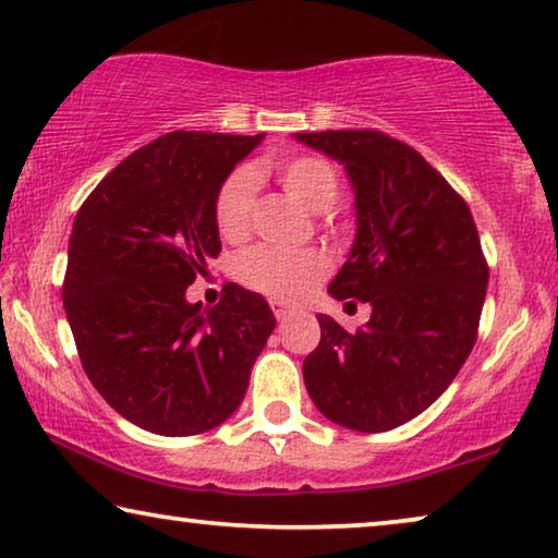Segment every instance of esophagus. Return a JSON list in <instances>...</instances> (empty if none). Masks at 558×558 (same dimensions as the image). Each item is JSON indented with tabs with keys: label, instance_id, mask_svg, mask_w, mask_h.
<instances>
[{
	"label": "esophagus",
	"instance_id": "34e87169",
	"mask_svg": "<svg viewBox=\"0 0 558 558\" xmlns=\"http://www.w3.org/2000/svg\"><path fill=\"white\" fill-rule=\"evenodd\" d=\"M271 312H274V316H277L279 322H287L291 314H294V308H289V306H284L281 302H271Z\"/></svg>",
	"mask_w": 558,
	"mask_h": 558
}]
</instances>
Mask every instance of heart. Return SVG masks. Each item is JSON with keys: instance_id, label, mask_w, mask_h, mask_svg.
I'll list each match as a JSON object with an SVG mask.
<instances>
[{"instance_id": "1", "label": "heart", "mask_w": 558, "mask_h": 558, "mask_svg": "<svg viewBox=\"0 0 558 558\" xmlns=\"http://www.w3.org/2000/svg\"><path fill=\"white\" fill-rule=\"evenodd\" d=\"M269 171L284 192L312 211H327L339 196L337 171L316 154H294L284 159H267L259 167L234 169L219 184L214 196V225L221 239L242 242L252 231L256 204V174ZM331 269L329 256L316 246L281 250L259 244L236 256L234 277L259 294L277 302H296L306 296Z\"/></svg>"}]
</instances>
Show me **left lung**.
Returning a JSON list of instances; mask_svg holds the SVG:
<instances>
[{
	"instance_id": "8db88e82",
	"label": "left lung",
	"mask_w": 558,
	"mask_h": 558,
	"mask_svg": "<svg viewBox=\"0 0 558 558\" xmlns=\"http://www.w3.org/2000/svg\"><path fill=\"white\" fill-rule=\"evenodd\" d=\"M296 140L341 161L354 186L356 239L329 294L372 306L356 331L316 316L306 391L333 424L389 432L432 407L474 349L488 284L474 217L422 154L389 134Z\"/></svg>"
}]
</instances>
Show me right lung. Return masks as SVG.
Here are the masks:
<instances>
[{
    "instance_id": "1",
    "label": "right lung",
    "mask_w": 558,
    "mask_h": 558,
    "mask_svg": "<svg viewBox=\"0 0 558 558\" xmlns=\"http://www.w3.org/2000/svg\"><path fill=\"white\" fill-rule=\"evenodd\" d=\"M262 136L169 132L76 211L62 284L76 351L107 404L151 434L227 422L277 327L264 296L236 284L211 308L186 302L221 252L214 196Z\"/></svg>"
}]
</instances>
